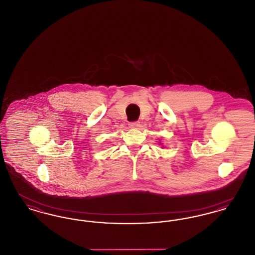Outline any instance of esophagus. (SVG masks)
Listing matches in <instances>:
<instances>
[{"instance_id":"34e87169","label":"esophagus","mask_w":255,"mask_h":255,"mask_svg":"<svg viewBox=\"0 0 255 255\" xmlns=\"http://www.w3.org/2000/svg\"><path fill=\"white\" fill-rule=\"evenodd\" d=\"M129 127H130V128H132V129H136L137 127H139V122H130V123H129Z\"/></svg>"}]
</instances>
